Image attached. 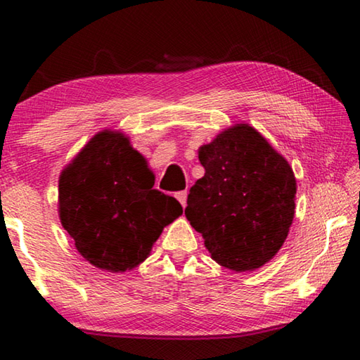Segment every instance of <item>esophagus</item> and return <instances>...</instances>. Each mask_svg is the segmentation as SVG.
<instances>
[{
    "instance_id": "obj_1",
    "label": "esophagus",
    "mask_w": 360,
    "mask_h": 360,
    "mask_svg": "<svg viewBox=\"0 0 360 360\" xmlns=\"http://www.w3.org/2000/svg\"><path fill=\"white\" fill-rule=\"evenodd\" d=\"M176 198H178V202L182 205V208H186V205H187V192L186 191L178 192V193H176Z\"/></svg>"
}]
</instances>
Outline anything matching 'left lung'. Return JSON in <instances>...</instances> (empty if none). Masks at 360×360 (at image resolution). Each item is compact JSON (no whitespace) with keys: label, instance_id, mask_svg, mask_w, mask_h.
I'll return each mask as SVG.
<instances>
[{"label":"left lung","instance_id":"8db88e82","mask_svg":"<svg viewBox=\"0 0 360 360\" xmlns=\"http://www.w3.org/2000/svg\"><path fill=\"white\" fill-rule=\"evenodd\" d=\"M205 176L191 187L186 217L219 265L252 271L275 257L295 212L288 160L248 124L198 149Z\"/></svg>","mask_w":360,"mask_h":360}]
</instances>
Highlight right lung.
I'll use <instances>...</instances> for the list:
<instances>
[{"instance_id": "obj_1", "label": "right lung", "mask_w": 360, "mask_h": 360, "mask_svg": "<svg viewBox=\"0 0 360 360\" xmlns=\"http://www.w3.org/2000/svg\"><path fill=\"white\" fill-rule=\"evenodd\" d=\"M146 158L122 131L103 130L72 158L58 181L63 229L85 260L122 273L148 259L182 206L154 187Z\"/></svg>"}]
</instances>
